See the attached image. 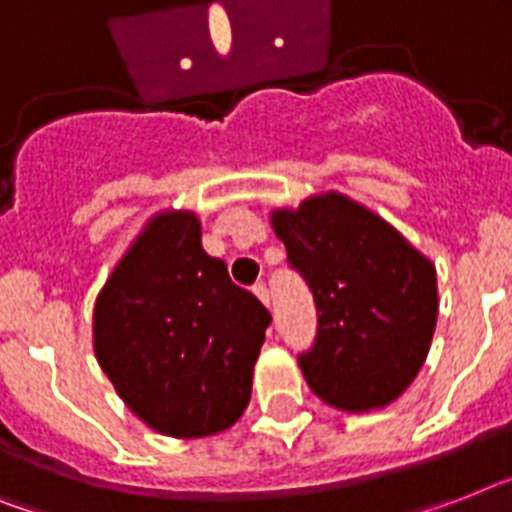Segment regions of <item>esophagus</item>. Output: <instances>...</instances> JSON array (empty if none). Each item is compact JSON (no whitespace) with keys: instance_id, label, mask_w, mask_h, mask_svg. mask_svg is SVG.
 <instances>
[{"instance_id":"obj_1","label":"esophagus","mask_w":512,"mask_h":512,"mask_svg":"<svg viewBox=\"0 0 512 512\" xmlns=\"http://www.w3.org/2000/svg\"><path fill=\"white\" fill-rule=\"evenodd\" d=\"M253 295H256L264 306H269V287H266L264 282H256V285H253Z\"/></svg>"}]
</instances>
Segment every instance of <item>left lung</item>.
Segmentation results:
<instances>
[{
  "mask_svg": "<svg viewBox=\"0 0 512 512\" xmlns=\"http://www.w3.org/2000/svg\"><path fill=\"white\" fill-rule=\"evenodd\" d=\"M314 293V348L298 358L314 395L363 413L398 400L437 327V269L390 222L337 190L269 214Z\"/></svg>",
  "mask_w": 512,
  "mask_h": 512,
  "instance_id": "1",
  "label": "left lung"
}]
</instances>
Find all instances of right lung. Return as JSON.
I'll use <instances>...</instances> for the list:
<instances>
[{"label": "right lung", "mask_w": 512, "mask_h": 512, "mask_svg": "<svg viewBox=\"0 0 512 512\" xmlns=\"http://www.w3.org/2000/svg\"><path fill=\"white\" fill-rule=\"evenodd\" d=\"M272 316L201 246V219L164 209L143 225L94 306V353L114 390L154 432L230 429L251 400Z\"/></svg>", "instance_id": "add662e5"}]
</instances>
